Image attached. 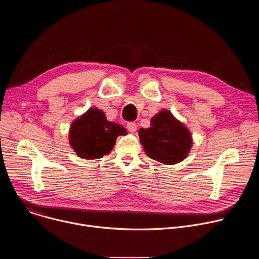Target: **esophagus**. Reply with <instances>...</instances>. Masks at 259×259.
<instances>
[{
    "label": "esophagus",
    "mask_w": 259,
    "mask_h": 259,
    "mask_svg": "<svg viewBox=\"0 0 259 259\" xmlns=\"http://www.w3.org/2000/svg\"><path fill=\"white\" fill-rule=\"evenodd\" d=\"M127 129H128L130 132H135L136 129H137L136 123H134V122H128V123H127Z\"/></svg>",
    "instance_id": "34e87169"
}]
</instances>
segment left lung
Here are the masks:
<instances>
[{
    "label": "left lung",
    "instance_id": "1",
    "mask_svg": "<svg viewBox=\"0 0 259 259\" xmlns=\"http://www.w3.org/2000/svg\"><path fill=\"white\" fill-rule=\"evenodd\" d=\"M139 137L146 155L167 165L182 161L192 147L191 133L168 110L156 115L150 128H141Z\"/></svg>",
    "mask_w": 259,
    "mask_h": 259
}]
</instances>
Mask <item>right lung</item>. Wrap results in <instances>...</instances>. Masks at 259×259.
I'll return each mask as SVG.
<instances>
[{"label": "right lung", "mask_w": 259, "mask_h": 259, "mask_svg": "<svg viewBox=\"0 0 259 259\" xmlns=\"http://www.w3.org/2000/svg\"><path fill=\"white\" fill-rule=\"evenodd\" d=\"M124 134V127L108 122L101 110L91 108L72 123L69 142L81 158L100 159L113 150L117 137Z\"/></svg>", "instance_id": "obj_1"}]
</instances>
